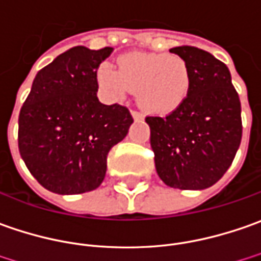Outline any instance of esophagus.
Here are the masks:
<instances>
[{"label": "esophagus", "instance_id": "esophagus-1", "mask_svg": "<svg viewBox=\"0 0 261 261\" xmlns=\"http://www.w3.org/2000/svg\"><path fill=\"white\" fill-rule=\"evenodd\" d=\"M131 115H133V118H134V120H141V118L144 117V115L140 113V111H136V110H133V111H131Z\"/></svg>", "mask_w": 261, "mask_h": 261}]
</instances>
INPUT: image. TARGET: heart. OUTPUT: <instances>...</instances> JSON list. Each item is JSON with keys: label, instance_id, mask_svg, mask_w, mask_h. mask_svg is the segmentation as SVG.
Returning a JSON list of instances; mask_svg holds the SVG:
<instances>
[{"label": "heart", "instance_id": "1", "mask_svg": "<svg viewBox=\"0 0 261 261\" xmlns=\"http://www.w3.org/2000/svg\"><path fill=\"white\" fill-rule=\"evenodd\" d=\"M98 82L115 98L136 91L139 105L147 113L169 114L186 99L191 73L177 55L130 53L120 58L118 69L102 65Z\"/></svg>", "mask_w": 261, "mask_h": 261}]
</instances>
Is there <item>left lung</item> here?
I'll return each mask as SVG.
<instances>
[{"label": "left lung", "mask_w": 261, "mask_h": 261, "mask_svg": "<svg viewBox=\"0 0 261 261\" xmlns=\"http://www.w3.org/2000/svg\"><path fill=\"white\" fill-rule=\"evenodd\" d=\"M184 59L191 88L166 117H147L159 177L176 189H206L217 184L236 158L243 125L241 103L228 68L192 46L170 49Z\"/></svg>", "instance_id": "1"}]
</instances>
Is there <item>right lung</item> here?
Segmentation results:
<instances>
[{"instance_id": "1", "label": "right lung", "mask_w": 261, "mask_h": 261, "mask_svg": "<svg viewBox=\"0 0 261 261\" xmlns=\"http://www.w3.org/2000/svg\"><path fill=\"white\" fill-rule=\"evenodd\" d=\"M113 47H72L37 72L18 117V150L27 169L50 192L96 189L107 156L128 133L127 107L99 102L96 69Z\"/></svg>"}]
</instances>
